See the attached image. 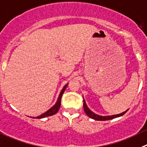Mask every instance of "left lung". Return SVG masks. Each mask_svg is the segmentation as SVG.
Wrapping results in <instances>:
<instances>
[{
	"instance_id": "8db88e82",
	"label": "left lung",
	"mask_w": 147,
	"mask_h": 147,
	"mask_svg": "<svg viewBox=\"0 0 147 147\" xmlns=\"http://www.w3.org/2000/svg\"><path fill=\"white\" fill-rule=\"evenodd\" d=\"M83 108H84V111H85L86 113V115L88 116V117L93 119L94 120H97V121H106V120L113 119L116 118V117H119V116H123V115L125 114V113L128 111V110H127L126 111L123 112V113H119V114L113 115V116H99V115L97 114H95V113H93L92 111H90V110L88 109V108L87 107L86 104V102L84 100H83Z\"/></svg>"
}]
</instances>
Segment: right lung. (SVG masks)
I'll use <instances>...</instances> for the list:
<instances>
[{
  "label": "right lung",
  "instance_id": "right-lung-1",
  "mask_svg": "<svg viewBox=\"0 0 147 147\" xmlns=\"http://www.w3.org/2000/svg\"><path fill=\"white\" fill-rule=\"evenodd\" d=\"M67 85H68V84H67V85L64 86V87L63 88V89L61 90V92L60 94H59V98H58L57 102H56V103H55V105H54L53 106L52 108H51V109H49L47 111H46L45 113H42V114L40 115V116H37V117H36V119L45 118V117H47V116H53V115L55 114V113H57L58 111H59V108H60V106H61V100L62 94H63V93H64V91H65L66 88H67Z\"/></svg>",
  "mask_w": 147,
  "mask_h": 147
}]
</instances>
